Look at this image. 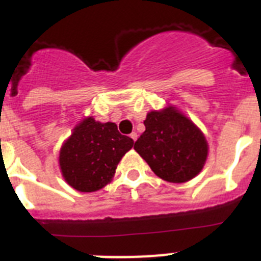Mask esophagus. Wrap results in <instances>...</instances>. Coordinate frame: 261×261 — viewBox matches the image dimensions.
<instances>
[{"label":"esophagus","mask_w":261,"mask_h":261,"mask_svg":"<svg viewBox=\"0 0 261 261\" xmlns=\"http://www.w3.org/2000/svg\"><path fill=\"white\" fill-rule=\"evenodd\" d=\"M137 137H138V135L136 132H133V133H130V138H132L133 141H136V140H137Z\"/></svg>","instance_id":"esophagus-1"}]
</instances>
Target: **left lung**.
Wrapping results in <instances>:
<instances>
[{
    "label": "left lung",
    "instance_id": "1",
    "mask_svg": "<svg viewBox=\"0 0 261 261\" xmlns=\"http://www.w3.org/2000/svg\"><path fill=\"white\" fill-rule=\"evenodd\" d=\"M145 132L135 144L154 174L170 183H186L204 168L209 146L201 129L174 106L150 111Z\"/></svg>",
    "mask_w": 261,
    "mask_h": 261
}]
</instances>
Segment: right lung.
Returning <instances> with one entry per match:
<instances>
[{
    "label": "right lung",
    "mask_w": 261,
    "mask_h": 261,
    "mask_svg": "<svg viewBox=\"0 0 261 261\" xmlns=\"http://www.w3.org/2000/svg\"><path fill=\"white\" fill-rule=\"evenodd\" d=\"M133 140L120 135L115 123L85 117L60 149L59 165L66 183L80 192H95L111 183Z\"/></svg>",
    "instance_id": "1"
}]
</instances>
